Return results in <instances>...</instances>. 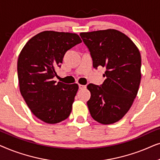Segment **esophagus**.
I'll return each instance as SVG.
<instances>
[{
  "label": "esophagus",
  "mask_w": 160,
  "mask_h": 160,
  "mask_svg": "<svg viewBox=\"0 0 160 160\" xmlns=\"http://www.w3.org/2000/svg\"><path fill=\"white\" fill-rule=\"evenodd\" d=\"M87 87L86 85H82V84H78V88L80 89H85Z\"/></svg>",
  "instance_id": "esophagus-1"
}]
</instances>
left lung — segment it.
Returning <instances> with one entry per match:
<instances>
[{
  "mask_svg": "<svg viewBox=\"0 0 160 160\" xmlns=\"http://www.w3.org/2000/svg\"><path fill=\"white\" fill-rule=\"evenodd\" d=\"M80 36L90 52L93 67L106 68V78L101 85H87L91 92L87 101L89 113L99 123H115L126 114L137 95L141 54L135 43L118 30L81 32Z\"/></svg>",
  "mask_w": 160,
  "mask_h": 160,
  "instance_id": "8db88e82",
  "label": "left lung"
}]
</instances>
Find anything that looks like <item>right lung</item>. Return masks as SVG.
<instances>
[{
    "label": "right lung",
    "instance_id": "right-lung-1",
    "mask_svg": "<svg viewBox=\"0 0 160 160\" xmlns=\"http://www.w3.org/2000/svg\"><path fill=\"white\" fill-rule=\"evenodd\" d=\"M82 42L76 33L43 31L28 41L19 55L17 73L21 95L41 121L56 124L72 110L78 84H55V68L68 50Z\"/></svg>",
    "mask_w": 160,
    "mask_h": 160
}]
</instances>
